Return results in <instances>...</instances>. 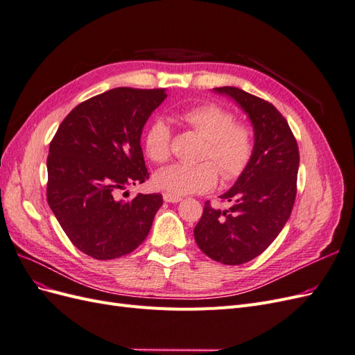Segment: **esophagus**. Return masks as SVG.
<instances>
[{"mask_svg": "<svg viewBox=\"0 0 355 355\" xmlns=\"http://www.w3.org/2000/svg\"><path fill=\"white\" fill-rule=\"evenodd\" d=\"M163 198H164V201L166 202H179V201H182V197H179V196H173V194H163Z\"/></svg>", "mask_w": 355, "mask_h": 355, "instance_id": "34e87169", "label": "esophagus"}]
</instances>
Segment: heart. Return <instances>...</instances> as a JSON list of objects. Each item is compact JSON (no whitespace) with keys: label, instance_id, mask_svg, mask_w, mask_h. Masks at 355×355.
I'll list each match as a JSON object with an SVG mask.
<instances>
[{"label":"heart","instance_id":"heart-1","mask_svg":"<svg viewBox=\"0 0 355 355\" xmlns=\"http://www.w3.org/2000/svg\"><path fill=\"white\" fill-rule=\"evenodd\" d=\"M179 120L204 139L202 163H176L158 170L154 185L173 196H188L211 189L218 182V169L225 180L237 179L249 166L253 155V132L234 115L214 103L192 106L179 112ZM171 132L168 124L155 118L146 127L144 148L154 163H164L170 157Z\"/></svg>","mask_w":355,"mask_h":355}]
</instances>
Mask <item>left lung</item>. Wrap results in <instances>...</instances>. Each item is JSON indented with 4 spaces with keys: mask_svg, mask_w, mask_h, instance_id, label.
Here are the masks:
<instances>
[{
    "mask_svg": "<svg viewBox=\"0 0 355 355\" xmlns=\"http://www.w3.org/2000/svg\"><path fill=\"white\" fill-rule=\"evenodd\" d=\"M247 114L254 148L249 166L232 188L220 196L230 209L207 201L197 227L196 243L210 259L241 265L265 252L282 232L296 198L299 149L286 118L274 105L237 87H218Z\"/></svg>",
    "mask_w": 355,
    "mask_h": 355,
    "instance_id": "1",
    "label": "left lung"
}]
</instances>
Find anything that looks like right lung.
Returning <instances> with one entry per match:
<instances>
[{
    "label": "right lung",
    "mask_w": 355,
    "mask_h": 355,
    "mask_svg": "<svg viewBox=\"0 0 355 355\" xmlns=\"http://www.w3.org/2000/svg\"><path fill=\"white\" fill-rule=\"evenodd\" d=\"M166 89L118 87L67 115L50 142L47 201L71 243L94 259L128 254L144 243L161 194L120 200L127 185L148 179L141 136Z\"/></svg>",
    "instance_id": "add662e5"
}]
</instances>
